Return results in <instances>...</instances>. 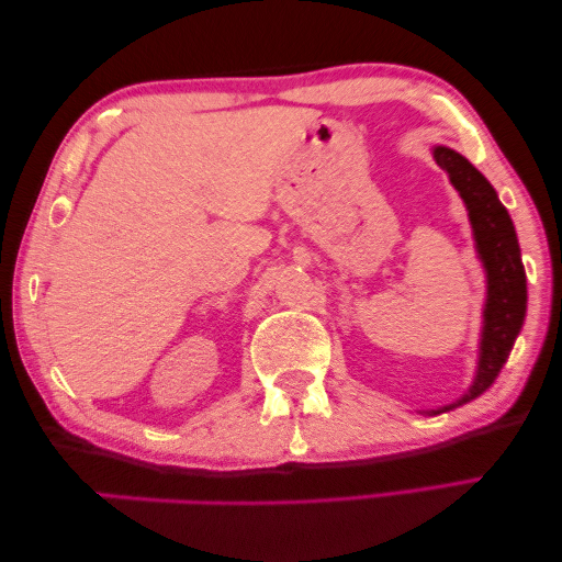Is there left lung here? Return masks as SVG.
Segmentation results:
<instances>
[{"label":"left lung","instance_id":"8db88e82","mask_svg":"<svg viewBox=\"0 0 562 562\" xmlns=\"http://www.w3.org/2000/svg\"><path fill=\"white\" fill-rule=\"evenodd\" d=\"M434 156L438 167L448 173L450 183H453L458 194L465 201L468 216H471L473 224L477 254H481L485 271H488V299H485V326L477 375L471 391L461 401L450 403V406L443 408L450 411L477 398V395L488 391L493 381L498 379L501 368L513 351L515 338L520 334L522 321H526L528 289L515 226L488 179L465 156L453 149H446V146H436Z\"/></svg>","mask_w":562,"mask_h":562}]
</instances>
